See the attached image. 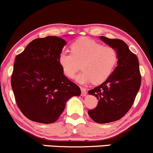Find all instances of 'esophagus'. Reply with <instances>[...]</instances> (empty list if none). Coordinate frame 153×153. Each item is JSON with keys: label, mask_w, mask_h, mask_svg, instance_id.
I'll list each match as a JSON object with an SVG mask.
<instances>
[{"label": "esophagus", "mask_w": 153, "mask_h": 153, "mask_svg": "<svg viewBox=\"0 0 153 153\" xmlns=\"http://www.w3.org/2000/svg\"><path fill=\"white\" fill-rule=\"evenodd\" d=\"M81 88V96L82 97H85V96H86V94H87V91H86V90L84 88Z\"/></svg>", "instance_id": "esophagus-1"}]
</instances>
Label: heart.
<instances>
[{
	"mask_svg": "<svg viewBox=\"0 0 153 153\" xmlns=\"http://www.w3.org/2000/svg\"><path fill=\"white\" fill-rule=\"evenodd\" d=\"M71 51H61L58 62L62 71L69 78H73L81 68L82 71L75 78L81 85L94 82L100 84L106 81L114 71L119 56L116 50L111 46L89 38H80L71 45Z\"/></svg>",
	"mask_w": 153,
	"mask_h": 153,
	"instance_id": "heart-1",
	"label": "heart"
}]
</instances>
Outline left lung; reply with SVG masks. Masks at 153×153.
<instances>
[{
	"label": "left lung",
	"mask_w": 153,
	"mask_h": 153,
	"mask_svg": "<svg viewBox=\"0 0 153 153\" xmlns=\"http://www.w3.org/2000/svg\"><path fill=\"white\" fill-rule=\"evenodd\" d=\"M100 38L114 48L119 56L117 66L109 78L88 91L99 100L97 106L88 111V115L97 123L105 124L122 119L130 109L139 91L141 76L136 55L123 40L103 36Z\"/></svg>",
	"instance_id": "left-lung-1"
}]
</instances>
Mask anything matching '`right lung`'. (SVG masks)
<instances>
[{
    "label": "right lung",
    "instance_id": "right-lung-1",
    "mask_svg": "<svg viewBox=\"0 0 153 153\" xmlns=\"http://www.w3.org/2000/svg\"><path fill=\"white\" fill-rule=\"evenodd\" d=\"M66 42L55 36L32 40L15 58L11 84L18 108L26 118L55 122L80 88L64 75L58 56Z\"/></svg>",
    "mask_w": 153,
    "mask_h": 153
}]
</instances>
